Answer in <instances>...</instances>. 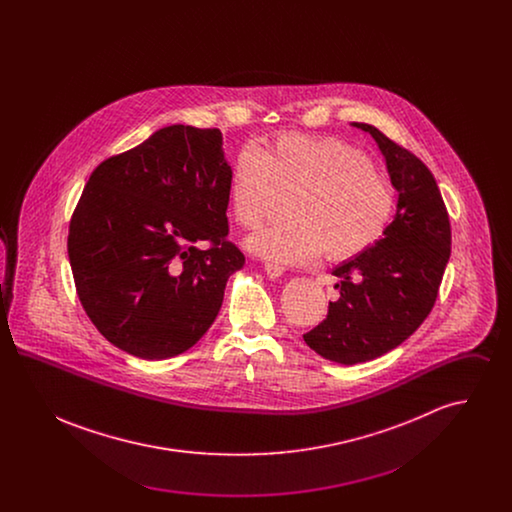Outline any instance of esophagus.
<instances>
[{"mask_svg":"<svg viewBox=\"0 0 512 512\" xmlns=\"http://www.w3.org/2000/svg\"><path fill=\"white\" fill-rule=\"evenodd\" d=\"M265 272H267L268 278H280L284 274V267L274 265V263H267L265 265Z\"/></svg>","mask_w":512,"mask_h":512,"instance_id":"1","label":"esophagus"}]
</instances>
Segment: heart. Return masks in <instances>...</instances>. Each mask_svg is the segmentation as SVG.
I'll return each instance as SVG.
<instances>
[{
	"instance_id": "heart-1",
	"label": "heart",
	"mask_w": 512,
	"mask_h": 512,
	"mask_svg": "<svg viewBox=\"0 0 512 512\" xmlns=\"http://www.w3.org/2000/svg\"><path fill=\"white\" fill-rule=\"evenodd\" d=\"M280 195H292L290 220L268 226L247 247L274 265H305L315 257L340 263L378 244L395 213V188L363 151L338 138L280 134L261 151L234 157L228 201L247 230L267 219Z\"/></svg>"
}]
</instances>
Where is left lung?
Returning <instances> with one entry per match:
<instances>
[{"label": "left lung", "instance_id": "8db88e82", "mask_svg": "<svg viewBox=\"0 0 512 512\" xmlns=\"http://www.w3.org/2000/svg\"><path fill=\"white\" fill-rule=\"evenodd\" d=\"M353 126L376 140L399 199L384 238L336 267L340 297L303 334L320 357L340 365L372 361L407 340L430 315L451 255L449 213L434 174L376 126Z\"/></svg>", "mask_w": 512, "mask_h": 512}]
</instances>
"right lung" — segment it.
<instances>
[{"label": "right lung", "instance_id": "obj_1", "mask_svg": "<svg viewBox=\"0 0 512 512\" xmlns=\"http://www.w3.org/2000/svg\"><path fill=\"white\" fill-rule=\"evenodd\" d=\"M219 128L172 124L99 163L74 207L67 251L99 334L140 359L201 340L244 253L228 240Z\"/></svg>", "mask_w": 512, "mask_h": 512}]
</instances>
